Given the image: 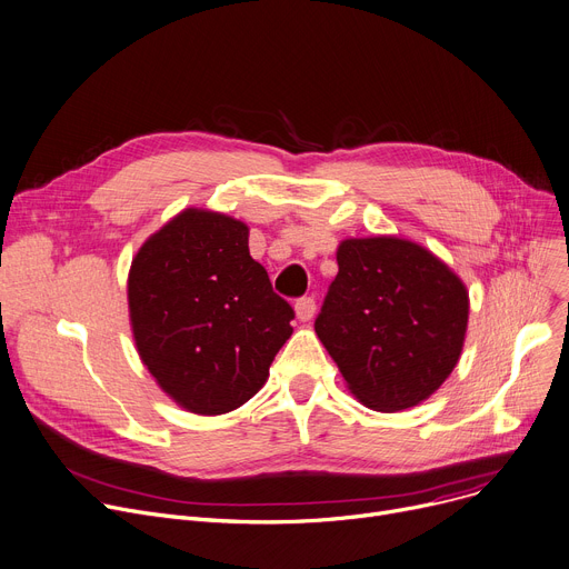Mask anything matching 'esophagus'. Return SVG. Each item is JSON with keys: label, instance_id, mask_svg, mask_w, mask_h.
Segmentation results:
<instances>
[{"label": "esophagus", "instance_id": "esophagus-1", "mask_svg": "<svg viewBox=\"0 0 569 569\" xmlns=\"http://www.w3.org/2000/svg\"><path fill=\"white\" fill-rule=\"evenodd\" d=\"M295 311L301 322H309L316 316V299L313 297H299L295 301Z\"/></svg>", "mask_w": 569, "mask_h": 569}]
</instances>
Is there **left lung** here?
Returning a JSON list of instances; mask_svg holds the SVG:
<instances>
[{"label": "left lung", "mask_w": 569, "mask_h": 569, "mask_svg": "<svg viewBox=\"0 0 569 569\" xmlns=\"http://www.w3.org/2000/svg\"><path fill=\"white\" fill-rule=\"evenodd\" d=\"M316 333L370 409L400 411L430 398L456 368L469 292L428 249L400 238L340 242Z\"/></svg>", "instance_id": "1"}]
</instances>
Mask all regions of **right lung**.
Masks as SVG:
<instances>
[{"label": "right lung", "mask_w": 569, "mask_h": 569, "mask_svg": "<svg viewBox=\"0 0 569 569\" xmlns=\"http://www.w3.org/2000/svg\"><path fill=\"white\" fill-rule=\"evenodd\" d=\"M137 350L180 407L217 416L258 393L290 338L292 307L249 256V229L189 208L132 260L128 279Z\"/></svg>", "instance_id": "1"}]
</instances>
